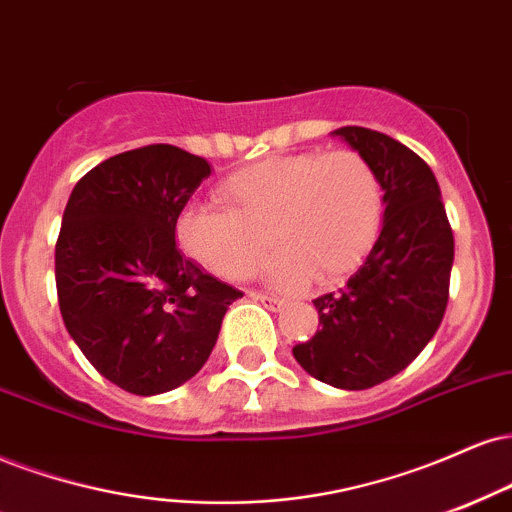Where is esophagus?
<instances>
[{"label":"esophagus","mask_w":512,"mask_h":512,"mask_svg":"<svg viewBox=\"0 0 512 512\" xmlns=\"http://www.w3.org/2000/svg\"><path fill=\"white\" fill-rule=\"evenodd\" d=\"M252 298L260 300V303L272 312H279V310H283V305H286L281 298H276V295H267V293H252Z\"/></svg>","instance_id":"1"}]
</instances>
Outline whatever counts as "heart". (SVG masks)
Masks as SVG:
<instances>
[{
  "label": "heart",
  "instance_id": "heart-1",
  "mask_svg": "<svg viewBox=\"0 0 512 512\" xmlns=\"http://www.w3.org/2000/svg\"><path fill=\"white\" fill-rule=\"evenodd\" d=\"M221 207L190 205L176 219V240L190 260L221 279H248L269 243L279 255L267 276L281 288L310 279L336 283L360 267L377 243L384 188L355 150L267 157L217 186Z\"/></svg>",
  "mask_w": 512,
  "mask_h": 512
}]
</instances>
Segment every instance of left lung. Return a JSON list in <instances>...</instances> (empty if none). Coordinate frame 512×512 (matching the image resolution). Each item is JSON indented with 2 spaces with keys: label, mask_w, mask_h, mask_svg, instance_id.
Here are the masks:
<instances>
[{
  "label": "left lung",
  "mask_w": 512,
  "mask_h": 512,
  "mask_svg": "<svg viewBox=\"0 0 512 512\" xmlns=\"http://www.w3.org/2000/svg\"><path fill=\"white\" fill-rule=\"evenodd\" d=\"M334 133L377 169L384 229L346 286L315 300L322 329L293 355L324 384L362 391L403 372L432 341L448 305L455 243L439 183L420 155L372 128Z\"/></svg>",
  "instance_id": "1"
}]
</instances>
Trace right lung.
<instances>
[{
    "label": "right lung",
    "instance_id": "right-lung-1",
    "mask_svg": "<svg viewBox=\"0 0 512 512\" xmlns=\"http://www.w3.org/2000/svg\"><path fill=\"white\" fill-rule=\"evenodd\" d=\"M212 174L202 157L145 145L104 159L73 188L54 252L66 329L104 379L135 396L186 384L243 293L176 245V219Z\"/></svg>",
    "mask_w": 512,
    "mask_h": 512
}]
</instances>
